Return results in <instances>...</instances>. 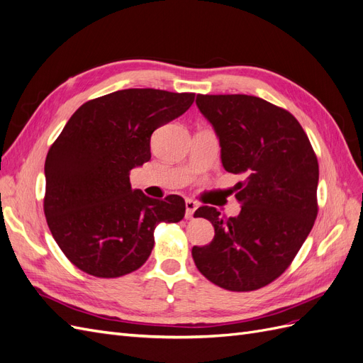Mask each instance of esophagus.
Returning <instances> with one entry per match:
<instances>
[{
  "instance_id": "1",
  "label": "esophagus",
  "mask_w": 363,
  "mask_h": 363,
  "mask_svg": "<svg viewBox=\"0 0 363 363\" xmlns=\"http://www.w3.org/2000/svg\"><path fill=\"white\" fill-rule=\"evenodd\" d=\"M196 207H199V204H196L194 200H186V219H191L196 211Z\"/></svg>"
}]
</instances>
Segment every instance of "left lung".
Here are the masks:
<instances>
[{
    "instance_id": "8db88e82",
    "label": "left lung",
    "mask_w": 363,
    "mask_h": 363,
    "mask_svg": "<svg viewBox=\"0 0 363 363\" xmlns=\"http://www.w3.org/2000/svg\"><path fill=\"white\" fill-rule=\"evenodd\" d=\"M196 106L216 131L225 171L245 180L236 184L238 216L196 208L215 238L192 248L194 262L219 288L260 289L289 268L315 224L316 155L295 116L259 96L200 94Z\"/></svg>"
}]
</instances>
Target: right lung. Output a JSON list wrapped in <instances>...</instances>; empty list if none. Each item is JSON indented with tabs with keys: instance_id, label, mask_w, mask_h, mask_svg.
Returning a JSON list of instances; mask_svg holds the SVG:
<instances>
[{
	"instance_id": "add662e5",
	"label": "right lung",
	"mask_w": 363,
	"mask_h": 363,
	"mask_svg": "<svg viewBox=\"0 0 363 363\" xmlns=\"http://www.w3.org/2000/svg\"><path fill=\"white\" fill-rule=\"evenodd\" d=\"M195 94L124 89L77 108L45 160L43 212L63 255L83 272L116 279L139 269L160 223H179L184 200H155L130 184L151 159L152 131L179 118Z\"/></svg>"
}]
</instances>
